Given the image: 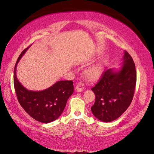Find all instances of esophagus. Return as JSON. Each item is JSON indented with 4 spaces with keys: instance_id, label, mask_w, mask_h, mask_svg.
Instances as JSON below:
<instances>
[{
    "instance_id": "1",
    "label": "esophagus",
    "mask_w": 154,
    "mask_h": 154,
    "mask_svg": "<svg viewBox=\"0 0 154 154\" xmlns=\"http://www.w3.org/2000/svg\"><path fill=\"white\" fill-rule=\"evenodd\" d=\"M85 88V85L83 82H78L76 85V87H75V90L77 92H81L82 91H83Z\"/></svg>"
}]
</instances>
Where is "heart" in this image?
Listing matches in <instances>:
<instances>
[{
	"label": "heart",
	"instance_id": "1",
	"mask_svg": "<svg viewBox=\"0 0 154 154\" xmlns=\"http://www.w3.org/2000/svg\"><path fill=\"white\" fill-rule=\"evenodd\" d=\"M103 71V64L98 62L90 66L85 71V75L89 79H95L99 77Z\"/></svg>",
	"mask_w": 154,
	"mask_h": 154
}]
</instances>
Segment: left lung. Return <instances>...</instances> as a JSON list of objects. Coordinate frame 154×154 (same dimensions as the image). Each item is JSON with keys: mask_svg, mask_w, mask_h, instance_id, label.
Here are the masks:
<instances>
[{"mask_svg": "<svg viewBox=\"0 0 154 154\" xmlns=\"http://www.w3.org/2000/svg\"><path fill=\"white\" fill-rule=\"evenodd\" d=\"M123 64L118 70L109 69L92 88L95 103L91 107L94 116L104 122L115 120L131 104L137 81L135 63L124 51Z\"/></svg>", "mask_w": 154, "mask_h": 154, "instance_id": "obj_1", "label": "left lung"}]
</instances>
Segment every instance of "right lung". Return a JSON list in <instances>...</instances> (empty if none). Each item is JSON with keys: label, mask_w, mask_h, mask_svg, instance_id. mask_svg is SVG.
<instances>
[{"label": "right lung", "mask_w": 154, "mask_h": 154, "mask_svg": "<svg viewBox=\"0 0 154 154\" xmlns=\"http://www.w3.org/2000/svg\"><path fill=\"white\" fill-rule=\"evenodd\" d=\"M29 47L19 55L14 68V84L17 97L23 109L36 120L49 123L61 115L68 98L73 93L72 81H59L49 88L41 91H32L24 87L16 75L17 64Z\"/></svg>", "instance_id": "right-lung-1"}]
</instances>
